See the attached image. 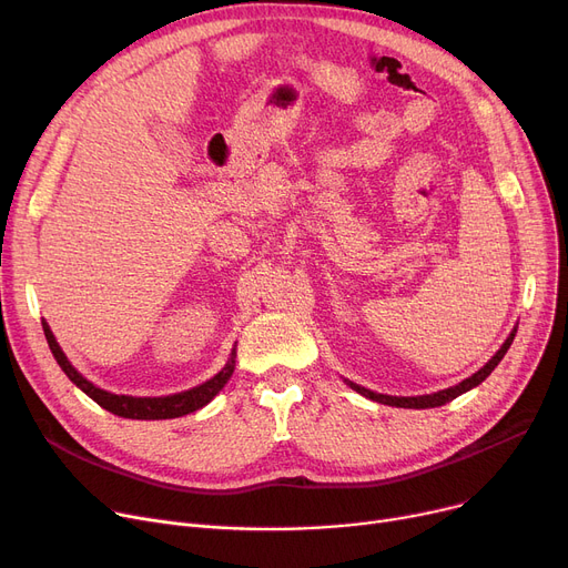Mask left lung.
I'll return each instance as SVG.
<instances>
[{"label": "left lung", "instance_id": "left-lung-1", "mask_svg": "<svg viewBox=\"0 0 568 568\" xmlns=\"http://www.w3.org/2000/svg\"><path fill=\"white\" fill-rule=\"evenodd\" d=\"M514 336H516V329L511 332V336L506 338V343L497 349V354L493 356V359L479 371V373H474L471 377H467V379H463L460 384H456V386H452V389H444V392H437V394H430V396H412V398H398V396H384V394H375V392H371V389H364V386H359V384H354V382H347L352 389L356 392V394H362V396H366V398H371V400H375V403H382V405H392V407H414V409H426V407H439V405H446L449 400H454V398H458L460 394H465V392H469V389H474L476 384H481L493 371H495V366L504 359V354H506V349L511 347V343H514Z\"/></svg>", "mask_w": 568, "mask_h": 568}]
</instances>
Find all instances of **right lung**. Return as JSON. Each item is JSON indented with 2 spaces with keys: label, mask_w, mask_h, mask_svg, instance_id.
Instances as JSON below:
<instances>
[{
  "label": "right lung",
  "mask_w": 568,
  "mask_h": 568,
  "mask_svg": "<svg viewBox=\"0 0 568 568\" xmlns=\"http://www.w3.org/2000/svg\"><path fill=\"white\" fill-rule=\"evenodd\" d=\"M43 332H45V338H48V345L52 349V356L57 359V364L62 366V371L69 375V379L80 386V389L92 398L94 403H99L103 409L116 414V416H124V419H176V416H184V414H191L200 407H204L209 400H212L223 386L225 382L230 379V375L234 373V356L236 352L232 349V356L230 362L225 364V368L214 375L212 379H206L204 384L195 386V389H189V392H182V394H174V396H163V398H133V396H116V394H110V392H103L99 389V386H94L92 382H87L64 356L62 347L57 345L50 326L43 322Z\"/></svg>",
  "instance_id": "add662e5"
}]
</instances>
